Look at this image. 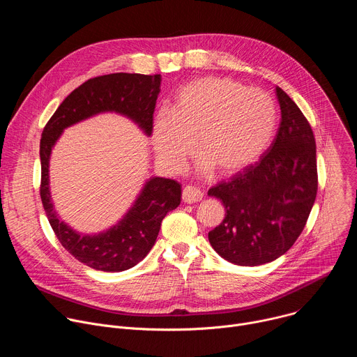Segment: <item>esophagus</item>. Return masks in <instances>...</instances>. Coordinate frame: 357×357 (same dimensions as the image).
Masks as SVG:
<instances>
[{"label":"esophagus","instance_id":"34e87169","mask_svg":"<svg viewBox=\"0 0 357 357\" xmlns=\"http://www.w3.org/2000/svg\"><path fill=\"white\" fill-rule=\"evenodd\" d=\"M202 197H203V193L193 186H185L182 190V200L185 203H196V202H200Z\"/></svg>","mask_w":357,"mask_h":357}]
</instances>
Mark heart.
Wrapping results in <instances>:
<instances>
[{"mask_svg": "<svg viewBox=\"0 0 357 357\" xmlns=\"http://www.w3.org/2000/svg\"><path fill=\"white\" fill-rule=\"evenodd\" d=\"M277 124V107L263 89L227 77H202L179 90L169 113L152 123L151 141L161 165L183 169L197 141L199 169L236 175L264 154Z\"/></svg>", "mask_w": 357, "mask_h": 357, "instance_id": "1", "label": "heart"}]
</instances>
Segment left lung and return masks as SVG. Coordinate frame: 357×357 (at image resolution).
Segmentation results:
<instances>
[{
  "label": "left lung",
  "instance_id": "obj_1",
  "mask_svg": "<svg viewBox=\"0 0 357 357\" xmlns=\"http://www.w3.org/2000/svg\"><path fill=\"white\" fill-rule=\"evenodd\" d=\"M277 135L260 161L222 182L208 195L226 211L209 231L220 257L237 266H261L285 254L302 233L318 190L317 145L312 128L280 87Z\"/></svg>",
  "mask_w": 357,
  "mask_h": 357
}]
</instances>
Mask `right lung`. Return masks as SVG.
Wrapping results in <instances>:
<instances>
[{"label": "right lung", "instance_id": "add662e5", "mask_svg": "<svg viewBox=\"0 0 357 357\" xmlns=\"http://www.w3.org/2000/svg\"><path fill=\"white\" fill-rule=\"evenodd\" d=\"M161 80V75L138 73H113L90 79L62 101L43 128L39 149L43 209L61 244L90 268L120 273L144 260L157 241L164 218L179 206L181 185L174 179L151 176L117 223L98 233H80L62 220L55 209L49 182L52 149L66 128L105 113L131 120L149 137Z\"/></svg>", "mask_w": 357, "mask_h": 357}]
</instances>
